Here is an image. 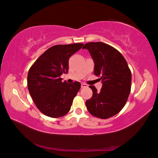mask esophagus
<instances>
[{
	"label": "esophagus",
	"mask_w": 158,
	"mask_h": 158,
	"mask_svg": "<svg viewBox=\"0 0 158 158\" xmlns=\"http://www.w3.org/2000/svg\"><path fill=\"white\" fill-rule=\"evenodd\" d=\"M81 88H86V87H88V85H87L85 83H82L81 85Z\"/></svg>",
	"instance_id": "1"
}]
</instances>
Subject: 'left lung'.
I'll return each instance as SVG.
<instances>
[{
  "label": "left lung",
  "instance_id": "left-lung-1",
  "mask_svg": "<svg viewBox=\"0 0 158 158\" xmlns=\"http://www.w3.org/2000/svg\"><path fill=\"white\" fill-rule=\"evenodd\" d=\"M94 62V74L102 86L98 91L90 86L93 96L86 101L87 110L93 116L107 119L122 110L131 91V72L120 52L102 42H90L84 46Z\"/></svg>",
  "mask_w": 158,
  "mask_h": 158
}]
</instances>
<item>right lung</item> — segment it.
<instances>
[{
  "label": "right lung",
  "mask_w": 158,
  "mask_h": 158,
  "mask_svg": "<svg viewBox=\"0 0 158 158\" xmlns=\"http://www.w3.org/2000/svg\"><path fill=\"white\" fill-rule=\"evenodd\" d=\"M83 44L56 45L45 51L30 67L27 86L35 105L48 117L57 118L68 113L81 84L62 82L67 73L69 59Z\"/></svg>",
  "instance_id": "1"
}]
</instances>
